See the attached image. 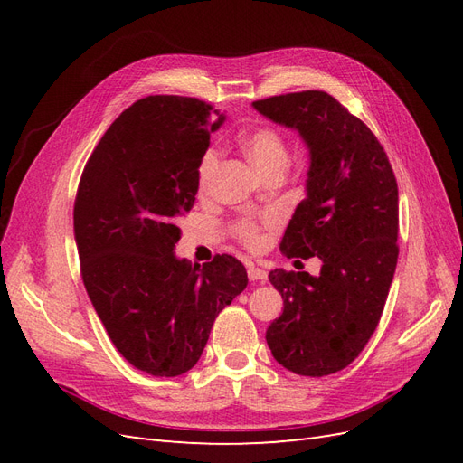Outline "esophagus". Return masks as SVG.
<instances>
[{"mask_svg": "<svg viewBox=\"0 0 463 463\" xmlns=\"http://www.w3.org/2000/svg\"><path fill=\"white\" fill-rule=\"evenodd\" d=\"M247 276H249L250 282H266V278H269L266 270L259 269V266H255V264H249L247 266Z\"/></svg>", "mask_w": 463, "mask_h": 463, "instance_id": "obj_1", "label": "esophagus"}]
</instances>
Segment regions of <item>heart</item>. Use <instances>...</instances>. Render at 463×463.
<instances>
[{"mask_svg":"<svg viewBox=\"0 0 463 463\" xmlns=\"http://www.w3.org/2000/svg\"><path fill=\"white\" fill-rule=\"evenodd\" d=\"M243 148L249 156L250 164H253L260 174L272 170V167H288L289 164V150L284 141V137L270 128H262L253 133H249L243 138ZM218 167V154L216 150H206L199 165V185L201 189H206L210 179H213ZM272 218L255 220V218H241L235 222L233 232L240 240L250 247L257 249L262 245V230L270 226Z\"/></svg>","mask_w":463,"mask_h":463,"instance_id":"heart-1","label":"heart"}]
</instances>
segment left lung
<instances>
[{"instance_id":"1","label":"left lung","mask_w":463,"mask_h":463,"mask_svg":"<svg viewBox=\"0 0 463 463\" xmlns=\"http://www.w3.org/2000/svg\"><path fill=\"white\" fill-rule=\"evenodd\" d=\"M260 116L298 131L309 150L305 199L279 249L318 257V276L269 274L284 311L266 328L274 359L303 376L347 367L381 320L398 262V184L365 123L322 90L253 102Z\"/></svg>"}]
</instances>
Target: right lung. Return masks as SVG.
Instances as JSON below:
<instances>
[{"instance_id":"1","label":"right lung","mask_w":463,"mask_h":463,"mask_svg":"<svg viewBox=\"0 0 463 463\" xmlns=\"http://www.w3.org/2000/svg\"><path fill=\"white\" fill-rule=\"evenodd\" d=\"M226 116L187 96H146L109 125L73 210L80 274L118 352L152 376L197 365L218 313L247 288L232 255L177 259L210 135Z\"/></svg>"}]
</instances>
